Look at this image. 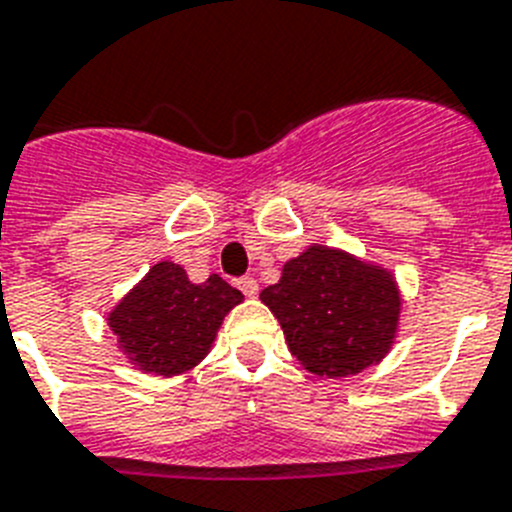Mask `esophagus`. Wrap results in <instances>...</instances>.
<instances>
[{
    "mask_svg": "<svg viewBox=\"0 0 512 512\" xmlns=\"http://www.w3.org/2000/svg\"><path fill=\"white\" fill-rule=\"evenodd\" d=\"M236 286L242 289L244 296H255L257 294V281L252 276H242L239 281H236Z\"/></svg>",
    "mask_w": 512,
    "mask_h": 512,
    "instance_id": "esophagus-1",
    "label": "esophagus"
}]
</instances>
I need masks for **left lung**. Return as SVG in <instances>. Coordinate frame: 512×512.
<instances>
[{
	"instance_id": "1",
	"label": "left lung",
	"mask_w": 512,
	"mask_h": 512,
	"mask_svg": "<svg viewBox=\"0 0 512 512\" xmlns=\"http://www.w3.org/2000/svg\"><path fill=\"white\" fill-rule=\"evenodd\" d=\"M289 351L315 375L346 377L388 354L401 296L388 270L328 247H309L260 294Z\"/></svg>"
}]
</instances>
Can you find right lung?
<instances>
[{"instance_id":"right-lung-1","label":"right lung","mask_w":512,"mask_h":512,"mask_svg":"<svg viewBox=\"0 0 512 512\" xmlns=\"http://www.w3.org/2000/svg\"><path fill=\"white\" fill-rule=\"evenodd\" d=\"M242 291L221 276L192 283L184 268L158 263L109 315L119 346L150 375H179L210 351L223 317Z\"/></svg>"}]
</instances>
